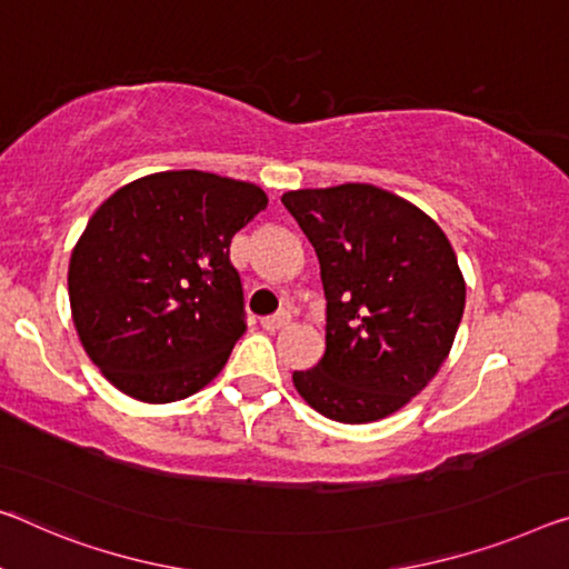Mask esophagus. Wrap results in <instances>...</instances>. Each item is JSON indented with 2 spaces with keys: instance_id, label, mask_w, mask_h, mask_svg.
I'll use <instances>...</instances> for the list:
<instances>
[{
  "instance_id": "obj_1",
  "label": "esophagus",
  "mask_w": 569,
  "mask_h": 569,
  "mask_svg": "<svg viewBox=\"0 0 569 569\" xmlns=\"http://www.w3.org/2000/svg\"><path fill=\"white\" fill-rule=\"evenodd\" d=\"M290 322H292V315H290V310H282V312L269 315V318L261 320V326H264L267 330H282V328L290 326Z\"/></svg>"
}]
</instances>
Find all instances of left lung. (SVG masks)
I'll list each match as a JSON object with an SVG mask.
<instances>
[{"instance_id":"left-lung-1","label":"left lung","mask_w":569,"mask_h":569,"mask_svg":"<svg viewBox=\"0 0 569 569\" xmlns=\"http://www.w3.org/2000/svg\"><path fill=\"white\" fill-rule=\"evenodd\" d=\"M326 292V353L295 371L322 417L366 425L399 412L435 379L466 310L448 236L415 203L369 182L290 190Z\"/></svg>"}]
</instances>
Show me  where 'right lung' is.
Segmentation results:
<instances>
[{
	"instance_id": "obj_1",
	"label": "right lung",
	"mask_w": 569,
	"mask_h": 569,
	"mask_svg": "<svg viewBox=\"0 0 569 569\" xmlns=\"http://www.w3.org/2000/svg\"><path fill=\"white\" fill-rule=\"evenodd\" d=\"M254 182L200 170L144 174L89 218L68 264L76 333L127 397L186 399L247 333L229 247L267 208Z\"/></svg>"
}]
</instances>
